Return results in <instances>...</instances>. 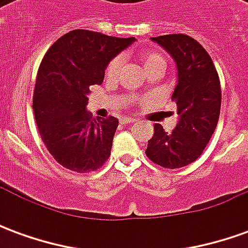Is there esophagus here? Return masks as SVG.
Masks as SVG:
<instances>
[{
    "label": "esophagus",
    "instance_id": "34e87169",
    "mask_svg": "<svg viewBox=\"0 0 248 248\" xmlns=\"http://www.w3.org/2000/svg\"><path fill=\"white\" fill-rule=\"evenodd\" d=\"M137 119L134 118H129V117H124V118H121V124H134Z\"/></svg>",
    "mask_w": 248,
    "mask_h": 248
}]
</instances>
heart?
Masks as SVG:
<instances>
[{
	"label": "heart",
	"mask_w": 248,
	"mask_h": 248,
	"mask_svg": "<svg viewBox=\"0 0 248 248\" xmlns=\"http://www.w3.org/2000/svg\"><path fill=\"white\" fill-rule=\"evenodd\" d=\"M140 57L147 71L153 70V69H158V67L165 69V66H166V60H165V57L162 56L159 51H142ZM122 62H124V60H122L121 56L113 57L108 61V66H106V70H105V74H106L108 79H114L115 77L118 76L119 70H121V66H122Z\"/></svg>",
	"instance_id": "obj_1"
}]
</instances>
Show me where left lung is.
I'll return each mask as SVG.
<instances>
[{
	"label": "left lung",
	"instance_id": "obj_1",
	"mask_svg": "<svg viewBox=\"0 0 248 248\" xmlns=\"http://www.w3.org/2000/svg\"><path fill=\"white\" fill-rule=\"evenodd\" d=\"M166 49L178 69V83L171 99L179 115L175 129L166 133L154 124L146 155L165 169H178L197 161L211 140L220 113V82L211 57L186 34L153 37Z\"/></svg>",
	"mask_w": 248,
	"mask_h": 248
}]
</instances>
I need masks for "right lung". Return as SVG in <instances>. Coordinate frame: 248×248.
I'll use <instances>...</instances> for the list:
<instances>
[{"mask_svg":"<svg viewBox=\"0 0 248 248\" xmlns=\"http://www.w3.org/2000/svg\"><path fill=\"white\" fill-rule=\"evenodd\" d=\"M133 41L77 29L42 58L33 94L35 122L46 149L67 170L95 171L108 159L118 119L93 118L87 94L103 82L108 61Z\"/></svg>","mask_w":248,"mask_h":248,"instance_id":"1","label":"right lung"}]
</instances>
